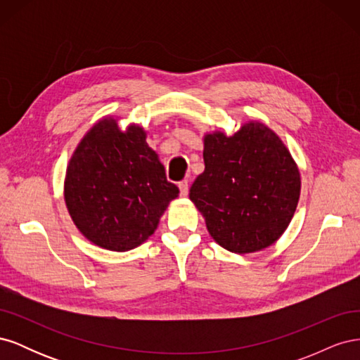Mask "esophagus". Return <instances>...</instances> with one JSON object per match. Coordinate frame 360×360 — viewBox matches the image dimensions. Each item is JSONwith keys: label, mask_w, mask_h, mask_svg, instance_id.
<instances>
[{"label": "esophagus", "mask_w": 360, "mask_h": 360, "mask_svg": "<svg viewBox=\"0 0 360 360\" xmlns=\"http://www.w3.org/2000/svg\"><path fill=\"white\" fill-rule=\"evenodd\" d=\"M179 189H180V195L181 197H186V195L189 193V183L188 180H183L179 183Z\"/></svg>", "instance_id": "34e87169"}]
</instances>
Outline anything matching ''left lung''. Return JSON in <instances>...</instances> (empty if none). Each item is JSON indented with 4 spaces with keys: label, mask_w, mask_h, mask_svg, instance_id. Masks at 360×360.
I'll return each instance as SVG.
<instances>
[{
    "label": "left lung",
    "mask_w": 360,
    "mask_h": 360,
    "mask_svg": "<svg viewBox=\"0 0 360 360\" xmlns=\"http://www.w3.org/2000/svg\"><path fill=\"white\" fill-rule=\"evenodd\" d=\"M204 172L189 198L213 240L234 254H252L285 233L300 198V171L282 139L249 120L234 135L202 136Z\"/></svg>",
    "instance_id": "left-lung-1"
}]
</instances>
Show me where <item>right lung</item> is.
<instances>
[{
  "instance_id": "add662e5",
  "label": "right lung",
  "mask_w": 360,
  "mask_h": 360,
  "mask_svg": "<svg viewBox=\"0 0 360 360\" xmlns=\"http://www.w3.org/2000/svg\"><path fill=\"white\" fill-rule=\"evenodd\" d=\"M105 115L86 130L68 163L64 202L79 233L106 250L126 252L155 234L179 188L136 123L124 130Z\"/></svg>"
}]
</instances>
